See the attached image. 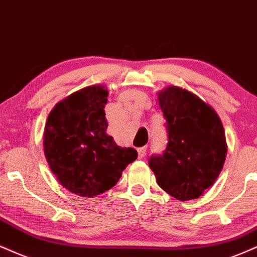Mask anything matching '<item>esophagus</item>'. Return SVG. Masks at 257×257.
<instances>
[{
  "instance_id": "esophagus-1",
  "label": "esophagus",
  "mask_w": 257,
  "mask_h": 257,
  "mask_svg": "<svg viewBox=\"0 0 257 257\" xmlns=\"http://www.w3.org/2000/svg\"><path fill=\"white\" fill-rule=\"evenodd\" d=\"M145 154H147V147H142L138 149V157L139 158H143L145 156Z\"/></svg>"
}]
</instances>
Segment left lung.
Listing matches in <instances>:
<instances>
[{"label":"left lung","instance_id":"8db88e82","mask_svg":"<svg viewBox=\"0 0 257 257\" xmlns=\"http://www.w3.org/2000/svg\"><path fill=\"white\" fill-rule=\"evenodd\" d=\"M166 119L168 143L162 155L149 158L163 191L179 200L199 198L213 185L226 157V142L219 116L201 99L182 88L158 93Z\"/></svg>","mask_w":257,"mask_h":257}]
</instances>
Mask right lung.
Instances as JSON below:
<instances>
[{
  "mask_svg": "<svg viewBox=\"0 0 257 257\" xmlns=\"http://www.w3.org/2000/svg\"><path fill=\"white\" fill-rule=\"evenodd\" d=\"M108 91L90 85L57 103L47 118L44 153L51 172L76 195L93 198L116 185L136 161L134 148H120L107 134Z\"/></svg>",
  "mask_w": 257,
  "mask_h": 257,
  "instance_id": "right-lung-1",
  "label": "right lung"
}]
</instances>
